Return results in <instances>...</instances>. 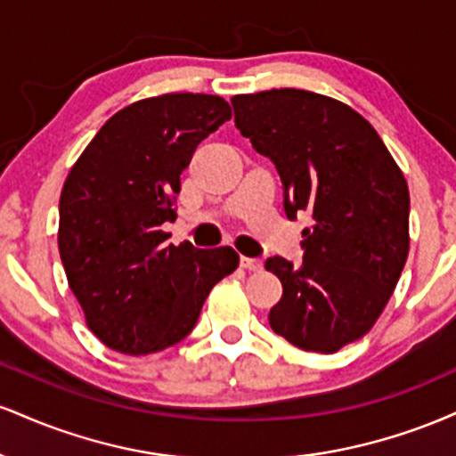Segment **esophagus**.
Instances as JSON below:
<instances>
[{
    "instance_id": "1",
    "label": "esophagus",
    "mask_w": 456,
    "mask_h": 456,
    "mask_svg": "<svg viewBox=\"0 0 456 456\" xmlns=\"http://www.w3.org/2000/svg\"><path fill=\"white\" fill-rule=\"evenodd\" d=\"M240 264H242V268L248 270V272H261V270H264V264H261L259 259L242 257V259H240Z\"/></svg>"
}]
</instances>
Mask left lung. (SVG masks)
Masks as SVG:
<instances>
[{"label":"left lung","instance_id":"left-lung-1","mask_svg":"<svg viewBox=\"0 0 456 456\" xmlns=\"http://www.w3.org/2000/svg\"><path fill=\"white\" fill-rule=\"evenodd\" d=\"M235 126L268 156L287 218L308 212L300 268L270 257L282 282L270 326L305 352L362 338L388 305L410 253V191L378 130L322 94L268 90L232 98Z\"/></svg>","mask_w":456,"mask_h":456}]
</instances>
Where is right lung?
<instances>
[{
  "mask_svg": "<svg viewBox=\"0 0 456 456\" xmlns=\"http://www.w3.org/2000/svg\"><path fill=\"white\" fill-rule=\"evenodd\" d=\"M232 107L210 94H162L118 111L72 165L60 197L68 285L87 328L130 355L160 352L195 328L218 281L238 268L229 246L165 244L180 175Z\"/></svg>",
  "mask_w": 456,
  "mask_h": 456,
  "instance_id": "1",
  "label": "right lung"
}]
</instances>
